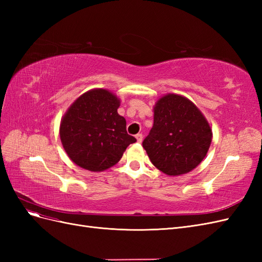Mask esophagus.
<instances>
[{
	"instance_id": "esophagus-1",
	"label": "esophagus",
	"mask_w": 262,
	"mask_h": 262,
	"mask_svg": "<svg viewBox=\"0 0 262 262\" xmlns=\"http://www.w3.org/2000/svg\"><path fill=\"white\" fill-rule=\"evenodd\" d=\"M136 138H137V141L139 142V143H141V142H142V140H143V136H142V134H141V133H138V134H137V136H136Z\"/></svg>"
}]
</instances>
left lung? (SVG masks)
Wrapping results in <instances>:
<instances>
[{
    "label": "left lung",
    "instance_id": "obj_1",
    "mask_svg": "<svg viewBox=\"0 0 262 262\" xmlns=\"http://www.w3.org/2000/svg\"><path fill=\"white\" fill-rule=\"evenodd\" d=\"M211 141L210 125L193 102L168 94L156 102L153 128L142 145L157 169L178 176L203 161Z\"/></svg>",
    "mask_w": 262,
    "mask_h": 262
}]
</instances>
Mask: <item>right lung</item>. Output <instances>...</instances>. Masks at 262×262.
I'll return each mask as SVG.
<instances>
[{"instance_id": "add662e5", "label": "right lung", "mask_w": 262, "mask_h": 262, "mask_svg": "<svg viewBox=\"0 0 262 262\" xmlns=\"http://www.w3.org/2000/svg\"><path fill=\"white\" fill-rule=\"evenodd\" d=\"M120 101L106 90L83 94L69 108L60 125L67 154L77 166L101 171L117 164L125 148L137 142L118 114Z\"/></svg>"}]
</instances>
